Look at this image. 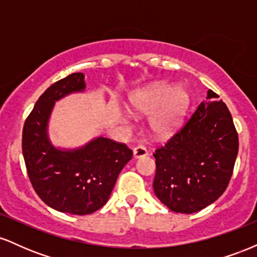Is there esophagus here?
Listing matches in <instances>:
<instances>
[{
    "instance_id": "1",
    "label": "esophagus",
    "mask_w": 257,
    "mask_h": 257,
    "mask_svg": "<svg viewBox=\"0 0 257 257\" xmlns=\"http://www.w3.org/2000/svg\"><path fill=\"white\" fill-rule=\"evenodd\" d=\"M147 155H149V152H147L146 147L143 145H138L137 147H134V150H133V156H134V158L145 157Z\"/></svg>"
}]
</instances>
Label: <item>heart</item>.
Here are the masks:
<instances>
[{"label": "heart", "instance_id": "b5f03b06", "mask_svg": "<svg viewBox=\"0 0 257 257\" xmlns=\"http://www.w3.org/2000/svg\"><path fill=\"white\" fill-rule=\"evenodd\" d=\"M133 110L151 114L150 125L157 135L168 137L178 131L187 112L190 96L181 87L174 88L167 83H156L139 90L132 96Z\"/></svg>", "mask_w": 257, "mask_h": 257}]
</instances>
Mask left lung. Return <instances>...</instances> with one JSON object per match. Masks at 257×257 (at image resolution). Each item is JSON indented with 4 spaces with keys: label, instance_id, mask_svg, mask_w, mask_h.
Wrapping results in <instances>:
<instances>
[{
    "label": "left lung",
    "instance_id": "left-lung-1",
    "mask_svg": "<svg viewBox=\"0 0 257 257\" xmlns=\"http://www.w3.org/2000/svg\"><path fill=\"white\" fill-rule=\"evenodd\" d=\"M238 134L228 108L208 90L182 128L153 153V190L170 210L192 214L225 192L238 155Z\"/></svg>",
    "mask_w": 257,
    "mask_h": 257
}]
</instances>
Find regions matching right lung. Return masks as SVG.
Here are the masks:
<instances>
[{
    "mask_svg": "<svg viewBox=\"0 0 257 257\" xmlns=\"http://www.w3.org/2000/svg\"><path fill=\"white\" fill-rule=\"evenodd\" d=\"M84 89L82 72L55 82L38 98L23 128V156L32 187L47 205L73 215H88L104 206L133 157L125 144L102 137L75 150L52 145L48 120L55 101Z\"/></svg>",
    "mask_w": 257,
    "mask_h": 257,
    "instance_id": "1",
    "label": "right lung"
}]
</instances>
